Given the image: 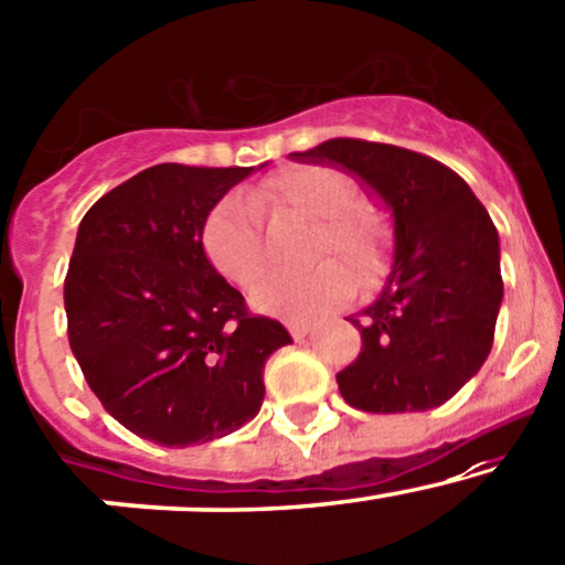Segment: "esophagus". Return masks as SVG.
Masks as SVG:
<instances>
[{
	"mask_svg": "<svg viewBox=\"0 0 565 565\" xmlns=\"http://www.w3.org/2000/svg\"><path fill=\"white\" fill-rule=\"evenodd\" d=\"M287 330H289V334H292L295 340H302L308 332H311V321L292 319V321H287Z\"/></svg>",
	"mask_w": 565,
	"mask_h": 565,
	"instance_id": "34e87169",
	"label": "esophagus"
}]
</instances>
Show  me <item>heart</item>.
<instances>
[{
  "instance_id": "1",
  "label": "heart",
  "mask_w": 565,
  "mask_h": 565,
  "mask_svg": "<svg viewBox=\"0 0 565 565\" xmlns=\"http://www.w3.org/2000/svg\"><path fill=\"white\" fill-rule=\"evenodd\" d=\"M351 179L330 166H289L249 190V201L225 195L209 209L201 246L225 281L249 289L268 268L263 216L297 214L313 220L306 257L321 259L300 273H278L259 284L252 306L284 319H311L351 295V271L370 284L386 268L388 233L373 209L353 201Z\"/></svg>"
}]
</instances>
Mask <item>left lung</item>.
I'll use <instances>...</instances> for the list:
<instances>
[{
	"label": "left lung",
	"instance_id": "1",
	"mask_svg": "<svg viewBox=\"0 0 565 565\" xmlns=\"http://www.w3.org/2000/svg\"><path fill=\"white\" fill-rule=\"evenodd\" d=\"M295 160L362 179L394 216V268L373 306L351 316L362 351L338 373L351 407L418 413L448 402L488 359L504 284L499 233L469 184L426 154L330 139Z\"/></svg>",
	"mask_w": 565,
	"mask_h": 565
}]
</instances>
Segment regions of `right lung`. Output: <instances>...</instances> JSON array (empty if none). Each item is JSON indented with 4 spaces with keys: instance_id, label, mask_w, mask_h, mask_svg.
I'll return each instance as SVG.
<instances>
[{
    "instance_id": "obj_1",
    "label": "right lung",
    "mask_w": 565,
    "mask_h": 565,
    "mask_svg": "<svg viewBox=\"0 0 565 565\" xmlns=\"http://www.w3.org/2000/svg\"><path fill=\"white\" fill-rule=\"evenodd\" d=\"M252 171L152 166L79 222L64 281L72 353L104 411L166 448L252 420L265 362L292 343L281 321L249 313L201 246L209 209Z\"/></svg>"
}]
</instances>
